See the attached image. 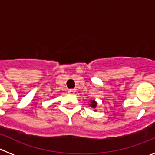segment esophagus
<instances>
[{
	"label": "esophagus",
	"instance_id": "34e87169",
	"mask_svg": "<svg viewBox=\"0 0 155 155\" xmlns=\"http://www.w3.org/2000/svg\"><path fill=\"white\" fill-rule=\"evenodd\" d=\"M75 92H76V91H75V89H70L69 91H68V93L71 94H74Z\"/></svg>",
	"mask_w": 155,
	"mask_h": 155
}]
</instances>
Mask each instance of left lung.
<instances>
[{"label": "left lung", "instance_id": "8db88e82", "mask_svg": "<svg viewBox=\"0 0 155 155\" xmlns=\"http://www.w3.org/2000/svg\"><path fill=\"white\" fill-rule=\"evenodd\" d=\"M97 105H98V103H97V102L95 101V100H91V102H90L89 103V105L91 106V108H93L94 109V111H95L96 112V107H97Z\"/></svg>", "mask_w": 155, "mask_h": 155}]
</instances>
